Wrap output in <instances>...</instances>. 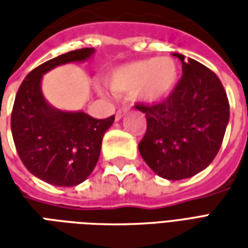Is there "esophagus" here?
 I'll return each mask as SVG.
<instances>
[{
  "label": "esophagus",
  "instance_id": "obj_1",
  "mask_svg": "<svg viewBox=\"0 0 248 248\" xmlns=\"http://www.w3.org/2000/svg\"><path fill=\"white\" fill-rule=\"evenodd\" d=\"M127 111H129V108H121V110H119V111H117V114H115V121H119V119L122 118V117H124V114L127 113Z\"/></svg>",
  "mask_w": 248,
  "mask_h": 248
}]
</instances>
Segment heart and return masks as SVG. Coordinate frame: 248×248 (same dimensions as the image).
Returning a JSON list of instances; mask_svg holds the SVG:
<instances>
[{
	"instance_id": "obj_1",
	"label": "heart",
	"mask_w": 248,
	"mask_h": 248,
	"mask_svg": "<svg viewBox=\"0 0 248 248\" xmlns=\"http://www.w3.org/2000/svg\"><path fill=\"white\" fill-rule=\"evenodd\" d=\"M179 79V67L171 58H149L115 69L108 85L118 95L137 94L143 102L155 103L167 98Z\"/></svg>"
}]
</instances>
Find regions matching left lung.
Listing matches in <instances>:
<instances>
[{
    "label": "left lung",
    "mask_w": 248,
    "mask_h": 248,
    "mask_svg": "<svg viewBox=\"0 0 248 248\" xmlns=\"http://www.w3.org/2000/svg\"><path fill=\"white\" fill-rule=\"evenodd\" d=\"M174 56L183 71L174 92L161 103L135 106L147 121L140 155L169 181L194 177L214 161L230 119L227 94L215 73L192 58Z\"/></svg>",
    "instance_id": "8db88e82"
}]
</instances>
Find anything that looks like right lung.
<instances>
[{
    "label": "right lung",
    "mask_w": 248,
    "mask_h": 248,
    "mask_svg": "<svg viewBox=\"0 0 248 248\" xmlns=\"http://www.w3.org/2000/svg\"><path fill=\"white\" fill-rule=\"evenodd\" d=\"M94 51L78 49L46 61L26 76L16 95L10 124L17 153L34 177L53 186H77L92 174L114 115L95 119L56 108L42 94V77L57 66L87 61Z\"/></svg>",
    "instance_id": "1"
}]
</instances>
